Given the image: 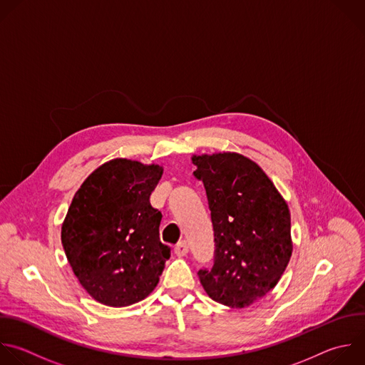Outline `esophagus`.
<instances>
[{
	"mask_svg": "<svg viewBox=\"0 0 365 365\" xmlns=\"http://www.w3.org/2000/svg\"><path fill=\"white\" fill-rule=\"evenodd\" d=\"M187 252H189L187 242H186V240H180L179 244L175 247V254H176L178 257H185Z\"/></svg>",
	"mask_w": 365,
	"mask_h": 365,
	"instance_id": "34e87169",
	"label": "esophagus"
}]
</instances>
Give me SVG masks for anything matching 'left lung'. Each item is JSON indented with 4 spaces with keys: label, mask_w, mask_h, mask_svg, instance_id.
Listing matches in <instances>:
<instances>
[{
    "label": "left lung",
    "mask_w": 365,
    "mask_h": 365,
    "mask_svg": "<svg viewBox=\"0 0 365 365\" xmlns=\"http://www.w3.org/2000/svg\"><path fill=\"white\" fill-rule=\"evenodd\" d=\"M205 186L215 236L210 269L197 275L206 294L245 308L281 279L292 255L291 213L265 172L239 153L193 156Z\"/></svg>",
    "instance_id": "left-lung-1"
}]
</instances>
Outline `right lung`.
<instances>
[{"label": "right lung", "instance_id": "obj_1", "mask_svg": "<svg viewBox=\"0 0 365 365\" xmlns=\"http://www.w3.org/2000/svg\"><path fill=\"white\" fill-rule=\"evenodd\" d=\"M163 169L114 159L76 192L61 244L81 287L100 304L128 307L158 285L170 258L159 237L162 213L150 205Z\"/></svg>", "mask_w": 365, "mask_h": 365}]
</instances>
